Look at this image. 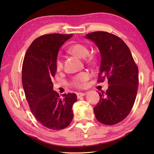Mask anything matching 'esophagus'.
<instances>
[{
  "instance_id": "34e87169",
  "label": "esophagus",
  "mask_w": 154,
  "mask_h": 154,
  "mask_svg": "<svg viewBox=\"0 0 154 154\" xmlns=\"http://www.w3.org/2000/svg\"><path fill=\"white\" fill-rule=\"evenodd\" d=\"M85 94H86V93H77V97L78 99H79V98H80L81 97L85 96Z\"/></svg>"
}]
</instances>
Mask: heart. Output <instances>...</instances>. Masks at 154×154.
Listing matches in <instances>:
<instances>
[{
	"label": "heart",
	"instance_id": "b5f03b06",
	"mask_svg": "<svg viewBox=\"0 0 154 154\" xmlns=\"http://www.w3.org/2000/svg\"><path fill=\"white\" fill-rule=\"evenodd\" d=\"M68 51L70 54H73L80 58H84L86 62L93 63L96 61V58L93 54H89V50L87 47L82 44H74L68 49ZM55 69L57 71H60L63 68V60L58 56L55 60ZM90 77L89 74L87 72H82L78 74L73 78L71 81V85L77 89H83L87 85V81Z\"/></svg>",
	"mask_w": 154,
	"mask_h": 154
}]
</instances>
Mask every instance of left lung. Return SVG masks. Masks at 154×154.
Wrapping results in <instances>:
<instances>
[{
	"label": "left lung",
	"instance_id": "left-lung-1",
	"mask_svg": "<svg viewBox=\"0 0 154 154\" xmlns=\"http://www.w3.org/2000/svg\"><path fill=\"white\" fill-rule=\"evenodd\" d=\"M99 49L101 61L97 82L108 79L109 88L99 93L100 100L94 107L97 120L114 125L128 115L134 104L138 87V68L122 39L106 32L87 34Z\"/></svg>",
	"mask_w": 154,
	"mask_h": 154
}]
</instances>
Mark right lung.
Wrapping results in <instances>:
<instances>
[{"label":"right lung","mask_w":154,"mask_h":154,"mask_svg":"<svg viewBox=\"0 0 154 154\" xmlns=\"http://www.w3.org/2000/svg\"><path fill=\"white\" fill-rule=\"evenodd\" d=\"M72 35H41L32 42L23 61L22 83L31 112L42 126L54 130L69 125L73 117L72 106L77 101L75 93L60 97L52 83L59 50Z\"/></svg>","instance_id":"add662e5"}]
</instances>
